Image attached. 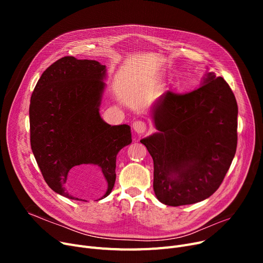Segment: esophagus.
<instances>
[{
  "label": "esophagus",
  "instance_id": "obj_1",
  "mask_svg": "<svg viewBox=\"0 0 263 263\" xmlns=\"http://www.w3.org/2000/svg\"><path fill=\"white\" fill-rule=\"evenodd\" d=\"M133 130L139 133V134H142L146 131V123L142 120H137V121H134L133 122Z\"/></svg>",
  "mask_w": 263,
  "mask_h": 263
}]
</instances>
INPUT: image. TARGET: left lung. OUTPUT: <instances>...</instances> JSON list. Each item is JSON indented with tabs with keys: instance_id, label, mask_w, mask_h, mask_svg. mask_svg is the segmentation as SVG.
I'll list each match as a JSON object with an SVG mask.
<instances>
[{
	"instance_id": "8db88e82",
	"label": "left lung",
	"mask_w": 263,
	"mask_h": 263,
	"mask_svg": "<svg viewBox=\"0 0 263 263\" xmlns=\"http://www.w3.org/2000/svg\"><path fill=\"white\" fill-rule=\"evenodd\" d=\"M199 86L161 96L153 108L158 131L141 140L154 160L155 194L172 206L209 198L236 155V97L214 72H205Z\"/></svg>"
}]
</instances>
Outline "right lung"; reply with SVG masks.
<instances>
[{"label": "right lung", "mask_w": 263, "mask_h": 263, "mask_svg": "<svg viewBox=\"0 0 263 263\" xmlns=\"http://www.w3.org/2000/svg\"><path fill=\"white\" fill-rule=\"evenodd\" d=\"M106 67L97 61L65 57L38 80L31 97V146L47 184L74 200L69 189L70 170L98 166L106 181L103 199L116 180V157L132 143L128 124L110 126L100 116ZM86 201V200H84Z\"/></svg>", "instance_id": "add662e5"}]
</instances>
